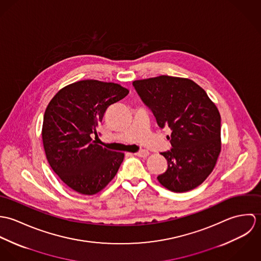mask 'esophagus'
<instances>
[{
	"label": "esophagus",
	"mask_w": 261,
	"mask_h": 261,
	"mask_svg": "<svg viewBox=\"0 0 261 261\" xmlns=\"http://www.w3.org/2000/svg\"><path fill=\"white\" fill-rule=\"evenodd\" d=\"M135 154H136V155H138V156L146 158V156H148V155H149V151H148V150H146V149H141V150H139V151L135 152Z\"/></svg>",
	"instance_id": "obj_1"
}]
</instances>
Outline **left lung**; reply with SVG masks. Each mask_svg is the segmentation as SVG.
Listing matches in <instances>:
<instances>
[{
	"instance_id": "obj_1",
	"label": "left lung",
	"mask_w": 261,
	"mask_h": 261,
	"mask_svg": "<svg viewBox=\"0 0 261 261\" xmlns=\"http://www.w3.org/2000/svg\"><path fill=\"white\" fill-rule=\"evenodd\" d=\"M133 85L161 128L169 126L172 149L161 152L167 171L159 182L173 192L201 185L213 171L221 150V117L206 91L187 78L162 75Z\"/></svg>"
}]
</instances>
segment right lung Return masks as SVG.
<instances>
[{
    "instance_id": "obj_1",
    "label": "right lung",
    "mask_w": 261,
    "mask_h": 261,
    "mask_svg": "<svg viewBox=\"0 0 261 261\" xmlns=\"http://www.w3.org/2000/svg\"><path fill=\"white\" fill-rule=\"evenodd\" d=\"M128 90L119 84L81 80L67 85L49 102L43 119L46 158L56 175L83 195L101 191L116 175L124 154L95 141L96 127L110 106Z\"/></svg>"
}]
</instances>
